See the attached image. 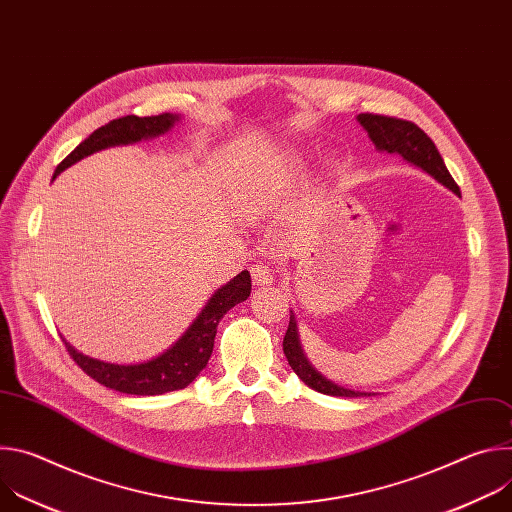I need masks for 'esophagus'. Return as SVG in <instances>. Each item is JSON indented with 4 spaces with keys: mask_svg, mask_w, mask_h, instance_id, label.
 <instances>
[{
    "mask_svg": "<svg viewBox=\"0 0 512 512\" xmlns=\"http://www.w3.org/2000/svg\"><path fill=\"white\" fill-rule=\"evenodd\" d=\"M251 279H253V285H259V287L273 283V275H271L269 267L261 265V263L251 267Z\"/></svg>",
    "mask_w": 512,
    "mask_h": 512,
    "instance_id": "1",
    "label": "esophagus"
}]
</instances>
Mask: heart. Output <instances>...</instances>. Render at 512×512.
Masks as SVG:
<instances>
[{
    "instance_id": "1",
    "label": "heart",
    "mask_w": 512,
    "mask_h": 512,
    "mask_svg": "<svg viewBox=\"0 0 512 512\" xmlns=\"http://www.w3.org/2000/svg\"><path fill=\"white\" fill-rule=\"evenodd\" d=\"M291 182V162H275L273 166L259 172L249 184V204L263 206L275 200Z\"/></svg>"
}]
</instances>
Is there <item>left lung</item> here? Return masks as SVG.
<instances>
[{
	"mask_svg": "<svg viewBox=\"0 0 512 512\" xmlns=\"http://www.w3.org/2000/svg\"><path fill=\"white\" fill-rule=\"evenodd\" d=\"M356 121L360 123V127L364 131L369 133L371 141L375 143V148L379 152L397 154L407 164L423 170L433 180H437L442 186H446L448 190H452L454 194L460 196V188L454 182V178L450 176V172L444 164V158L435 148V143L415 123L403 121L397 117L373 115V113H360V115H356ZM283 354L289 362V367L294 369V373L308 387H312L318 393L334 395V397H371V395H375V393L354 391V389L336 385L312 367V362L308 360L302 340H300L296 314L291 310H289V326H287V332L283 338Z\"/></svg>",
	"mask_w": 512,
	"mask_h": 512,
	"instance_id": "8db88e82",
	"label": "left lung"
}]
</instances>
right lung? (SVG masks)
Returning a JSON list of instances; mask_svg holds the SVG:
<instances>
[{
    "label": "right lung",
    "mask_w": 512,
    "mask_h": 512,
    "mask_svg": "<svg viewBox=\"0 0 512 512\" xmlns=\"http://www.w3.org/2000/svg\"><path fill=\"white\" fill-rule=\"evenodd\" d=\"M180 121L182 117L176 113H162L154 117L127 115L121 119H113L107 125L93 131L85 141H81L54 170L52 180H56L60 172H64L66 168L81 162L91 154L115 148V145H131L141 139H156L172 131L174 125ZM249 296L251 275L249 271H241L231 281H227L214 291L198 312V316L192 320V324L186 328V332L170 348L143 362H105L79 352L64 338L62 340L68 348V354L75 358L79 367L97 383L127 395H164L188 387L206 369L208 358L214 348L218 322H221V318L231 308L245 302Z\"/></svg>",
    "instance_id": "add662e5"
}]
</instances>
